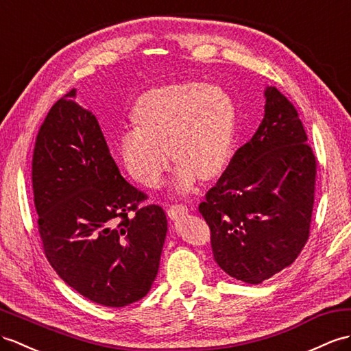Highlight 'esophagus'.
<instances>
[{"mask_svg": "<svg viewBox=\"0 0 351 351\" xmlns=\"http://www.w3.org/2000/svg\"><path fill=\"white\" fill-rule=\"evenodd\" d=\"M167 213H168L169 219H177V217L187 215V207L184 204H173V205H169Z\"/></svg>", "mask_w": 351, "mask_h": 351, "instance_id": "esophagus-1", "label": "esophagus"}]
</instances>
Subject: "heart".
<instances>
[{
	"instance_id": "obj_1",
	"label": "heart",
	"mask_w": 351,
	"mask_h": 351,
	"mask_svg": "<svg viewBox=\"0 0 351 351\" xmlns=\"http://www.w3.org/2000/svg\"><path fill=\"white\" fill-rule=\"evenodd\" d=\"M134 121L136 125L119 136L128 173L144 186H159L169 165V147L177 162L174 184L187 191L196 176L207 180L225 168L237 108L223 89L184 82L144 92L134 106Z\"/></svg>"
}]
</instances>
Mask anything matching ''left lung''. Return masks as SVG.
<instances>
[{
	"mask_svg": "<svg viewBox=\"0 0 351 351\" xmlns=\"http://www.w3.org/2000/svg\"><path fill=\"white\" fill-rule=\"evenodd\" d=\"M265 116L235 152L199 213L215 261L228 276L259 285L292 265L308 241L317 159L298 110L277 88Z\"/></svg>",
	"mask_w": 351,
	"mask_h": 351,
	"instance_id": "left-lung-1",
	"label": "left lung"
}]
</instances>
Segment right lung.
Instances as JSON below:
<instances>
[{"label": "right lung", "instance_id": "obj_1", "mask_svg": "<svg viewBox=\"0 0 351 351\" xmlns=\"http://www.w3.org/2000/svg\"><path fill=\"white\" fill-rule=\"evenodd\" d=\"M71 89L49 110L32 153L38 234L49 263L89 301L125 306L149 293L167 216L128 183L97 117Z\"/></svg>", "mask_w": 351, "mask_h": 351}]
</instances>
